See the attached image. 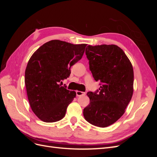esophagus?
<instances>
[{
  "label": "esophagus",
  "mask_w": 157,
  "mask_h": 157,
  "mask_svg": "<svg viewBox=\"0 0 157 157\" xmlns=\"http://www.w3.org/2000/svg\"><path fill=\"white\" fill-rule=\"evenodd\" d=\"M76 94H77V96H84V95L86 94V93L81 91H76Z\"/></svg>",
  "instance_id": "34e87169"
}]
</instances>
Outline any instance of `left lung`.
<instances>
[{"label": "left lung", "mask_w": 157, "mask_h": 157, "mask_svg": "<svg viewBox=\"0 0 157 157\" xmlns=\"http://www.w3.org/2000/svg\"><path fill=\"white\" fill-rule=\"evenodd\" d=\"M86 55L90 70L100 82L96 92H89L90 104L84 109L90 124L105 128L123 115L134 92V70L129 59L117 45H88Z\"/></svg>", "instance_id": "1"}]
</instances>
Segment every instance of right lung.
<instances>
[{
  "mask_svg": "<svg viewBox=\"0 0 157 157\" xmlns=\"http://www.w3.org/2000/svg\"><path fill=\"white\" fill-rule=\"evenodd\" d=\"M86 45L52 40L31 57L25 83L31 108L41 121L54 122L65 117L76 92L61 86L59 82L69 77L71 67L82 58Z\"/></svg>",
  "mask_w": 157,
  "mask_h": 157,
  "instance_id": "right-lung-1",
  "label": "right lung"
}]
</instances>
